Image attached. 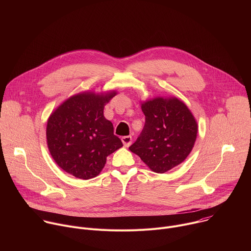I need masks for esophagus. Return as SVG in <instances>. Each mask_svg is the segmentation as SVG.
<instances>
[{
	"label": "esophagus",
	"instance_id": "obj_1",
	"mask_svg": "<svg viewBox=\"0 0 251 251\" xmlns=\"http://www.w3.org/2000/svg\"><path fill=\"white\" fill-rule=\"evenodd\" d=\"M121 140H122L125 147H129L131 145V143H132V137L131 136H123L121 138Z\"/></svg>",
	"mask_w": 251,
	"mask_h": 251
}]
</instances>
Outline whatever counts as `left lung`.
<instances>
[{"mask_svg":"<svg viewBox=\"0 0 251 251\" xmlns=\"http://www.w3.org/2000/svg\"><path fill=\"white\" fill-rule=\"evenodd\" d=\"M145 125L129 150L155 173H166L191 153L198 124L185 103L177 98L157 97L142 104Z\"/></svg>","mask_w":251,"mask_h":251,"instance_id":"8db88e82","label":"left lung"}]
</instances>
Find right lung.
<instances>
[{
  "label": "right lung",
  "mask_w": 251,
  "mask_h": 251,
  "mask_svg": "<svg viewBox=\"0 0 251 251\" xmlns=\"http://www.w3.org/2000/svg\"><path fill=\"white\" fill-rule=\"evenodd\" d=\"M115 95L79 93L65 100L49 118V150L66 173L82 180L92 178L104 168L107 156L123 146L103 115L105 104Z\"/></svg>",
  "instance_id": "1"
}]
</instances>
